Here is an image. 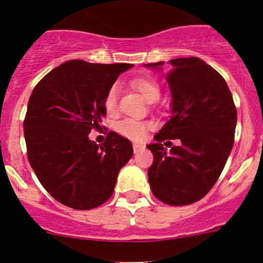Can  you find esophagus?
I'll use <instances>...</instances> for the list:
<instances>
[{
    "label": "esophagus",
    "mask_w": 263,
    "mask_h": 263,
    "mask_svg": "<svg viewBox=\"0 0 263 263\" xmlns=\"http://www.w3.org/2000/svg\"><path fill=\"white\" fill-rule=\"evenodd\" d=\"M143 148H145V145H143V143H134V151H135V154L140 153V151H142Z\"/></svg>",
    "instance_id": "1"
}]
</instances>
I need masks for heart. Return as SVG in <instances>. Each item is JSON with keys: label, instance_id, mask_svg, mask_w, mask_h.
I'll use <instances>...</instances> for the list:
<instances>
[{"label": "heart", "instance_id": "1", "mask_svg": "<svg viewBox=\"0 0 263 263\" xmlns=\"http://www.w3.org/2000/svg\"><path fill=\"white\" fill-rule=\"evenodd\" d=\"M132 85L142 95L147 102H155L160 97V88L157 83L151 78H136L132 81ZM118 93L120 88L118 84H112L106 92L103 99V106L107 113H115L117 109ZM151 123L147 121L134 120V118H123L115 124V129L122 136L131 140H141L148 131Z\"/></svg>", "mask_w": 263, "mask_h": 263}]
</instances>
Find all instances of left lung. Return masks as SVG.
Wrapping results in <instances>:
<instances>
[{
    "mask_svg": "<svg viewBox=\"0 0 263 263\" xmlns=\"http://www.w3.org/2000/svg\"><path fill=\"white\" fill-rule=\"evenodd\" d=\"M164 62L145 66L161 70ZM166 81L171 117L147 145L151 192L168 205H187L208 194L231 154L237 124L233 97L223 77L199 58L170 60ZM181 140L167 152L161 142Z\"/></svg>",
    "mask_w": 263,
    "mask_h": 263,
    "instance_id": "1",
    "label": "left lung"
}]
</instances>
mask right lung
I'll list each match as a JSON object with an SVG mask.
<instances>
[{"instance_id":"add662e5","label":"right lung","mask_w":263,"mask_h":263,"mask_svg":"<svg viewBox=\"0 0 263 263\" xmlns=\"http://www.w3.org/2000/svg\"><path fill=\"white\" fill-rule=\"evenodd\" d=\"M132 66L69 60L32 90L24 121L29 162L46 192L69 208L88 211L106 203L134 155L131 142L113 131L103 146L88 137L107 113L106 92Z\"/></svg>"}]
</instances>
